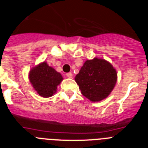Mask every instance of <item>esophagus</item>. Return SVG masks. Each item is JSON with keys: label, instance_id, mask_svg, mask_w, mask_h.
<instances>
[{"label": "esophagus", "instance_id": "obj_1", "mask_svg": "<svg viewBox=\"0 0 148 148\" xmlns=\"http://www.w3.org/2000/svg\"><path fill=\"white\" fill-rule=\"evenodd\" d=\"M66 75L68 78H73V74H72V73H66Z\"/></svg>", "mask_w": 148, "mask_h": 148}]
</instances>
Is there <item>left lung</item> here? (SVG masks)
I'll return each instance as SVG.
<instances>
[{
	"label": "left lung",
	"mask_w": 148,
	"mask_h": 148,
	"mask_svg": "<svg viewBox=\"0 0 148 148\" xmlns=\"http://www.w3.org/2000/svg\"><path fill=\"white\" fill-rule=\"evenodd\" d=\"M75 80L82 95L92 102H98L113 91L117 82V72L109 61L95 58L84 62Z\"/></svg>",
	"instance_id": "obj_1"
}]
</instances>
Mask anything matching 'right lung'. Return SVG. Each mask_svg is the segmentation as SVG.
<instances>
[{
    "label": "right lung",
    "mask_w": 148,
    "mask_h": 148,
    "mask_svg": "<svg viewBox=\"0 0 148 148\" xmlns=\"http://www.w3.org/2000/svg\"><path fill=\"white\" fill-rule=\"evenodd\" d=\"M29 79L34 90L41 97L49 98L57 92V87L63 81V77L47 61L32 67L29 73Z\"/></svg>",
    "instance_id": "add662e5"
}]
</instances>
